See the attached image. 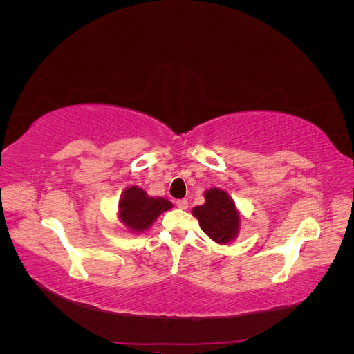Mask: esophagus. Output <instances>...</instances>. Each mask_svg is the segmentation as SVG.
<instances>
[{
    "label": "esophagus",
    "instance_id": "obj_1",
    "mask_svg": "<svg viewBox=\"0 0 354 354\" xmlns=\"http://www.w3.org/2000/svg\"><path fill=\"white\" fill-rule=\"evenodd\" d=\"M176 205H177L180 209H187L189 201H187V199H178V201L176 202Z\"/></svg>",
    "mask_w": 354,
    "mask_h": 354
}]
</instances>
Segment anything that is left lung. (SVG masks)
I'll return each instance as SVG.
<instances>
[{
	"label": "left lung",
	"instance_id": "1",
	"mask_svg": "<svg viewBox=\"0 0 354 354\" xmlns=\"http://www.w3.org/2000/svg\"><path fill=\"white\" fill-rule=\"evenodd\" d=\"M205 203L192 209L203 233L217 243L227 245L238 238L241 212L226 190L211 187L205 190Z\"/></svg>",
	"mask_w": 354,
	"mask_h": 354
}]
</instances>
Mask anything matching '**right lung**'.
<instances>
[{"label":"right lung","instance_id":"right-lung-1","mask_svg":"<svg viewBox=\"0 0 354 354\" xmlns=\"http://www.w3.org/2000/svg\"><path fill=\"white\" fill-rule=\"evenodd\" d=\"M173 208L165 198L149 196L138 186H130L122 192L118 205V218L131 233H143L152 226L160 214Z\"/></svg>","mask_w":354,"mask_h":354}]
</instances>
